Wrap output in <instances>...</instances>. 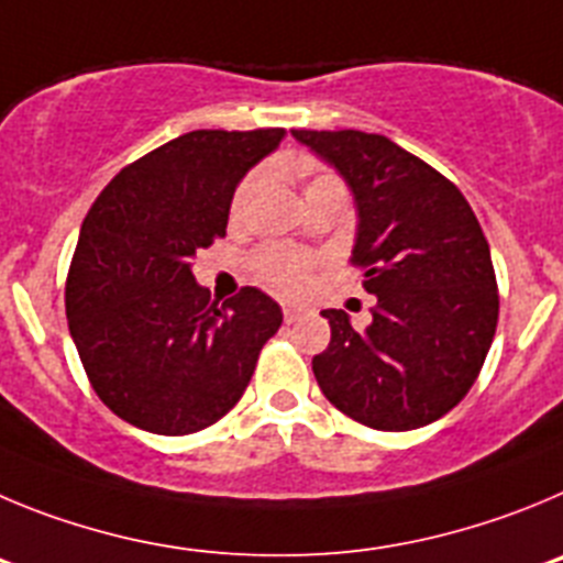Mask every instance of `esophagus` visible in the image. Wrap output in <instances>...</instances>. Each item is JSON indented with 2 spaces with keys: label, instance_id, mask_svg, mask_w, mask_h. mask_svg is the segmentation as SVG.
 Masks as SVG:
<instances>
[{
  "label": "esophagus",
  "instance_id": "esophagus-1",
  "mask_svg": "<svg viewBox=\"0 0 563 563\" xmlns=\"http://www.w3.org/2000/svg\"><path fill=\"white\" fill-rule=\"evenodd\" d=\"M308 311H311V308L302 306V302H291V300L283 302V319H286V322H297V319L306 317Z\"/></svg>",
  "mask_w": 563,
  "mask_h": 563
}]
</instances>
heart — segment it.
Instances as JSON below:
<instances>
[{"label": "heart", "mask_w": 563, "mask_h": 563, "mask_svg": "<svg viewBox=\"0 0 563 563\" xmlns=\"http://www.w3.org/2000/svg\"><path fill=\"white\" fill-rule=\"evenodd\" d=\"M272 170L286 176H302L306 174V165L283 156V159H277L275 165H272ZM261 185L263 170H255L252 176H246L244 185L238 187L235 194V210H244V205L255 196V190ZM325 190H342L344 194L342 181L333 174H325V170L308 176L306 187H302V194L306 196L325 194ZM313 266H317L313 255H308V252L302 250H291V246H263V250H257L255 257H252V275H255V280L277 294H300L302 288L311 283Z\"/></svg>", "instance_id": "heart-1"}]
</instances>
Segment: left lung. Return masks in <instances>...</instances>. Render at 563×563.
<instances>
[{
	"mask_svg": "<svg viewBox=\"0 0 563 563\" xmlns=\"http://www.w3.org/2000/svg\"><path fill=\"white\" fill-rule=\"evenodd\" d=\"M351 187V263L376 294L356 331L328 308L331 342L311 367L347 418L382 432L427 427L457 407L494 342L499 294L488 241L465 196L382 134L291 131Z\"/></svg>",
	"mask_w": 563,
	"mask_h": 563,
	"instance_id": "left-lung-1",
	"label": "left lung"
}]
</instances>
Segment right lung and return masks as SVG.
Returning <instances> with one entry per match:
<instances>
[{
	"label": "right lung",
	"mask_w": 563,
	"mask_h": 563,
	"mask_svg": "<svg viewBox=\"0 0 563 563\" xmlns=\"http://www.w3.org/2000/svg\"><path fill=\"white\" fill-rule=\"evenodd\" d=\"M283 136H176L120 170L84 219L69 333L100 401L131 427L176 438L224 418L280 328V306L255 286L210 302L194 255L227 235L235 187Z\"/></svg>",
	"instance_id": "obj_1"
}]
</instances>
